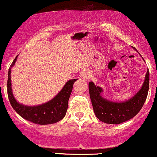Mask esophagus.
I'll return each instance as SVG.
<instances>
[{
    "label": "esophagus",
    "mask_w": 157,
    "mask_h": 157,
    "mask_svg": "<svg viewBox=\"0 0 157 157\" xmlns=\"http://www.w3.org/2000/svg\"><path fill=\"white\" fill-rule=\"evenodd\" d=\"M81 77H82V78L85 80H89L90 79H91V74H90L89 71H86V70H85V71H83L82 72Z\"/></svg>",
    "instance_id": "34e87169"
}]
</instances>
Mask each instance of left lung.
I'll use <instances>...</instances> for the list:
<instances>
[{
  "label": "left lung",
  "mask_w": 157,
  "mask_h": 157,
  "mask_svg": "<svg viewBox=\"0 0 157 157\" xmlns=\"http://www.w3.org/2000/svg\"><path fill=\"white\" fill-rule=\"evenodd\" d=\"M136 51V48H134ZM89 94L95 115L100 121L108 124H120L136 116L146 100L149 89V71L145 75L141 89L125 102H112L101 96L102 88L93 82L89 83Z\"/></svg>",
  "instance_id": "1"
}]
</instances>
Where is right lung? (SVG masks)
<instances>
[{
  "mask_svg": "<svg viewBox=\"0 0 157 157\" xmlns=\"http://www.w3.org/2000/svg\"><path fill=\"white\" fill-rule=\"evenodd\" d=\"M13 60L8 71L7 93L11 105L21 117L38 125H48L60 121L64 117L68 109V102L73 85L77 79L68 80L62 90L52 100L42 105L28 106L19 103L14 97L11 83V69L17 60Z\"/></svg>",
  "mask_w": 157,
  "mask_h": 157,
  "instance_id": "obj_1",
  "label": "right lung"
}]
</instances>
